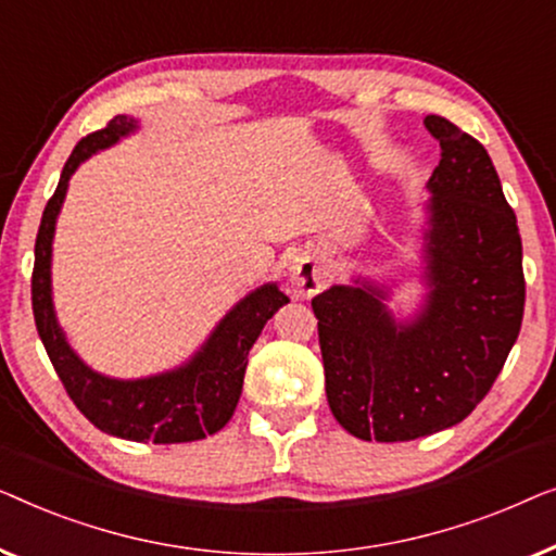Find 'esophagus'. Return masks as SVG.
<instances>
[{"mask_svg": "<svg viewBox=\"0 0 556 556\" xmlns=\"http://www.w3.org/2000/svg\"><path fill=\"white\" fill-rule=\"evenodd\" d=\"M323 267H319V260L315 254H300L294 256L292 267H289V292L294 296H307L317 294L323 289Z\"/></svg>", "mask_w": 556, "mask_h": 556, "instance_id": "obj_1", "label": "esophagus"}]
</instances>
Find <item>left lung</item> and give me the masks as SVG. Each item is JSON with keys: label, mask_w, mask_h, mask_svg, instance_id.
<instances>
[{"label": "left lung", "mask_w": 556, "mask_h": 556, "mask_svg": "<svg viewBox=\"0 0 556 556\" xmlns=\"http://www.w3.org/2000/svg\"><path fill=\"white\" fill-rule=\"evenodd\" d=\"M428 189L426 275L416 323H395L372 285L312 300L332 416L363 441H413L464 420L494 386L523 317L521 237L486 148L441 115Z\"/></svg>", "instance_id": "obj_1"}]
</instances>
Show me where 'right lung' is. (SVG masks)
<instances>
[{
	"label": "right lung",
	"mask_w": 556,
	"mask_h": 556,
	"mask_svg": "<svg viewBox=\"0 0 556 556\" xmlns=\"http://www.w3.org/2000/svg\"><path fill=\"white\" fill-rule=\"evenodd\" d=\"M136 123L125 115L90 136H85L62 168L60 184L42 211L40 231L35 241L33 269V312L40 340L50 355L58 378L65 386L77 410L103 433L138 443H189L222 431L237 410L244 386L247 355L260 338L267 319L289 302L277 285H264L244 296L226 315L191 363L174 372L153 375L143 380H113L92 372L65 342L58 327L50 294V256L54 218L65 199L67 181L75 168L100 148L113 146Z\"/></svg>",
	"instance_id": "add662e5"
}]
</instances>
